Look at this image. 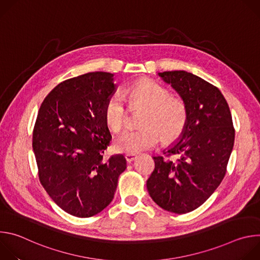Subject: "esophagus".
<instances>
[{
	"mask_svg": "<svg viewBox=\"0 0 260 260\" xmlns=\"http://www.w3.org/2000/svg\"><path fill=\"white\" fill-rule=\"evenodd\" d=\"M125 160L128 162V164H131V162H133L136 158H137V155L136 154H125Z\"/></svg>",
	"mask_w": 260,
	"mask_h": 260,
	"instance_id": "esophagus-1",
	"label": "esophagus"
}]
</instances>
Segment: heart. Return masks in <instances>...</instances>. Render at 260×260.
<instances>
[{"label":"heart","mask_w":260,"mask_h":260,"mask_svg":"<svg viewBox=\"0 0 260 260\" xmlns=\"http://www.w3.org/2000/svg\"><path fill=\"white\" fill-rule=\"evenodd\" d=\"M129 103L148 108L143 125L140 129H126L114 142L118 152L135 154L151 149L159 141L172 140L180 135L185 121L186 111L177 100L171 99L170 92L162 86L152 82H140L128 89ZM127 105L122 93L115 92L107 100L104 116L107 124L113 132H119L127 117Z\"/></svg>","instance_id":"obj_1"}]
</instances>
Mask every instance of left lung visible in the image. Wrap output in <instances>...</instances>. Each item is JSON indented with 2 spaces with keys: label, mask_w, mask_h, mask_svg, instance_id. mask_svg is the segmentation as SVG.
<instances>
[{
  "label": "left lung",
  "mask_w": 260,
  "mask_h": 260,
  "mask_svg": "<svg viewBox=\"0 0 260 260\" xmlns=\"http://www.w3.org/2000/svg\"><path fill=\"white\" fill-rule=\"evenodd\" d=\"M158 77L180 95L186 121L170 154L174 162L153 156L155 168L147 190L164 210L185 214L202 206L223 180L234 143L231 110L221 91L186 71L158 73Z\"/></svg>",
  "instance_id": "8db88e82"
}]
</instances>
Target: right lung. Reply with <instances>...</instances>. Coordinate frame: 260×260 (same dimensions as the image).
Segmentation results:
<instances>
[{
	"instance_id": "right-lung-1",
	"label": "right lung",
	"mask_w": 260,
	"mask_h": 260,
	"mask_svg": "<svg viewBox=\"0 0 260 260\" xmlns=\"http://www.w3.org/2000/svg\"><path fill=\"white\" fill-rule=\"evenodd\" d=\"M113 76L92 72L59 83L43 101L32 132L41 184L60 209L80 218L112 202L126 169L121 154L103 160L112 138L104 108L117 88Z\"/></svg>"
}]
</instances>
